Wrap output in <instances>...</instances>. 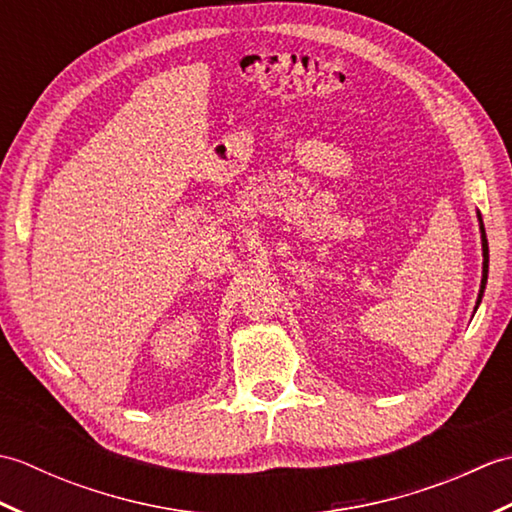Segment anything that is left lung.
Masks as SVG:
<instances>
[{"mask_svg":"<svg viewBox=\"0 0 512 512\" xmlns=\"http://www.w3.org/2000/svg\"><path fill=\"white\" fill-rule=\"evenodd\" d=\"M480 231H482V255H484V264H482V286H480V295H477V306H480V301L484 297V288H486V279H488V242H486V231H484V224H482V217H480ZM475 306V308H477Z\"/></svg>","mask_w":512,"mask_h":512,"instance_id":"left-lung-1","label":"left lung"}]
</instances>
